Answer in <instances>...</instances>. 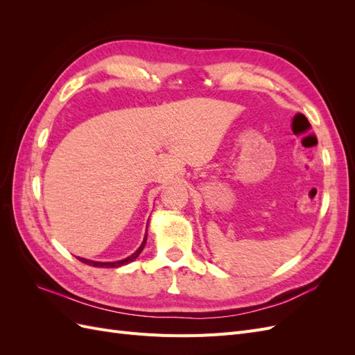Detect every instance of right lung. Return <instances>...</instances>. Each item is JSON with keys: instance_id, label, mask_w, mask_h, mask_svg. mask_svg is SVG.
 <instances>
[{"instance_id": "1", "label": "right lung", "mask_w": 355, "mask_h": 355, "mask_svg": "<svg viewBox=\"0 0 355 355\" xmlns=\"http://www.w3.org/2000/svg\"><path fill=\"white\" fill-rule=\"evenodd\" d=\"M146 237H148V234L145 232V237H144V241H142V244L139 245V249L133 253V254H130L128 257H125V259H121V261H115V262H99V261H92V259H85V257H77L78 261H81L83 263H87V265H90V266H96V268H120V266H123V265H127V263H130V262H133L136 257L142 253V250H144V247H145V244H146Z\"/></svg>"}]
</instances>
